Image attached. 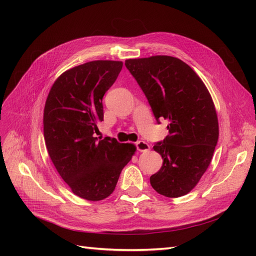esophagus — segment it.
Masks as SVG:
<instances>
[{
  "mask_svg": "<svg viewBox=\"0 0 256 256\" xmlns=\"http://www.w3.org/2000/svg\"><path fill=\"white\" fill-rule=\"evenodd\" d=\"M136 150H138V152H148L150 150V145L147 144L146 142H144V141H138V142H136Z\"/></svg>",
  "mask_w": 256,
  "mask_h": 256,
  "instance_id": "obj_1",
  "label": "esophagus"
}]
</instances>
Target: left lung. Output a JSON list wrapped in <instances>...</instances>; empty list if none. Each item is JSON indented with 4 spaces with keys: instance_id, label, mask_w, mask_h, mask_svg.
<instances>
[{
    "instance_id": "left-lung-1",
    "label": "left lung",
    "mask_w": 256,
    "mask_h": 256,
    "mask_svg": "<svg viewBox=\"0 0 256 256\" xmlns=\"http://www.w3.org/2000/svg\"><path fill=\"white\" fill-rule=\"evenodd\" d=\"M125 65L145 94L154 118L168 120V136L154 145L164 159L150 176L159 194L189 193L210 164L219 138L214 104L203 81L182 60L156 56L126 60Z\"/></svg>"
}]
</instances>
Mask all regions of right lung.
<instances>
[{"label": "right lung", "instance_id": "obj_1", "mask_svg": "<svg viewBox=\"0 0 256 256\" xmlns=\"http://www.w3.org/2000/svg\"><path fill=\"white\" fill-rule=\"evenodd\" d=\"M122 62L92 60L62 74L44 110V138L56 171L84 200H102L114 191L136 146L95 136L104 120L102 98L122 70Z\"/></svg>", "mask_w": 256, "mask_h": 256}]
</instances>
